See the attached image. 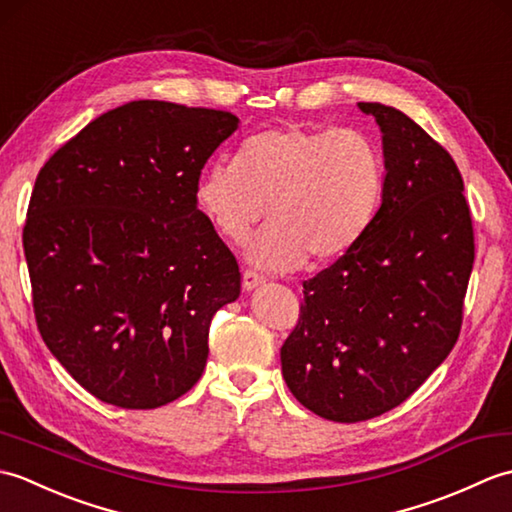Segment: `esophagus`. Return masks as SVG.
Returning a JSON list of instances; mask_svg holds the SVG:
<instances>
[{"mask_svg": "<svg viewBox=\"0 0 512 512\" xmlns=\"http://www.w3.org/2000/svg\"><path fill=\"white\" fill-rule=\"evenodd\" d=\"M262 284H264V277L257 275L255 270H244V273H242V288L246 292H253L255 288H259Z\"/></svg>", "mask_w": 512, "mask_h": 512, "instance_id": "esophagus-1", "label": "esophagus"}]
</instances>
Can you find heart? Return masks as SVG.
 Listing matches in <instances>:
<instances>
[{"label": "heart", "instance_id": "1", "mask_svg": "<svg viewBox=\"0 0 512 512\" xmlns=\"http://www.w3.org/2000/svg\"><path fill=\"white\" fill-rule=\"evenodd\" d=\"M385 184L380 149L361 129L281 125L246 138L237 162L217 160L195 184V204L215 231L242 244L262 220L248 259L295 270L308 255L336 259L372 226Z\"/></svg>", "mask_w": 512, "mask_h": 512}]
</instances>
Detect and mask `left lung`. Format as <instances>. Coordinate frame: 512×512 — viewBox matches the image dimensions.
<instances>
[{
  "instance_id": "left-lung-1",
  "label": "left lung",
  "mask_w": 512,
  "mask_h": 512,
  "mask_svg": "<svg viewBox=\"0 0 512 512\" xmlns=\"http://www.w3.org/2000/svg\"><path fill=\"white\" fill-rule=\"evenodd\" d=\"M383 134L385 184L350 253L303 281L281 372L303 407L361 422L398 407L458 341L475 244L464 182L447 149L407 114L358 103Z\"/></svg>"
}]
</instances>
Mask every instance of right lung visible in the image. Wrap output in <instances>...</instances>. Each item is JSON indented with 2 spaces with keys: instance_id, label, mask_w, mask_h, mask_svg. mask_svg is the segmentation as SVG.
I'll list each match as a JSON object with an SVG mask.
<instances>
[{
  "instance_id": "add662e5",
  "label": "right lung",
  "mask_w": 512,
  "mask_h": 512,
  "mask_svg": "<svg viewBox=\"0 0 512 512\" xmlns=\"http://www.w3.org/2000/svg\"><path fill=\"white\" fill-rule=\"evenodd\" d=\"M228 112L132 101L39 171L24 226L37 328L92 396L156 409L198 383L213 314L239 297L231 250L195 204Z\"/></svg>"
}]
</instances>
